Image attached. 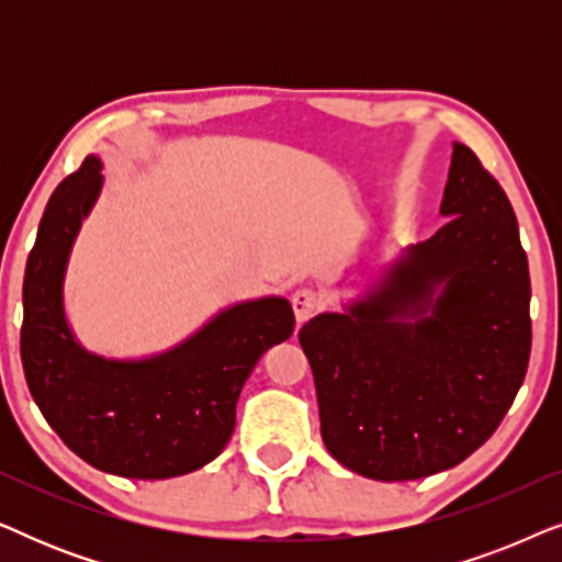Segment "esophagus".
Segmentation results:
<instances>
[{
	"label": "esophagus",
	"instance_id": "obj_1",
	"mask_svg": "<svg viewBox=\"0 0 562 562\" xmlns=\"http://www.w3.org/2000/svg\"><path fill=\"white\" fill-rule=\"evenodd\" d=\"M291 306H294L296 322H306L319 312L322 296L314 289H299L294 291V296H291Z\"/></svg>",
	"mask_w": 562,
	"mask_h": 562
}]
</instances>
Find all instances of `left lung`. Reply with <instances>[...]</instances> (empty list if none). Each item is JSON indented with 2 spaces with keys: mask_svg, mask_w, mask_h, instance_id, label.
I'll return each mask as SVG.
<instances>
[{
  "mask_svg": "<svg viewBox=\"0 0 562 562\" xmlns=\"http://www.w3.org/2000/svg\"><path fill=\"white\" fill-rule=\"evenodd\" d=\"M440 212L448 222L368 302L299 329L322 440L366 479L414 481L463 463L502 425L529 366L532 286L517 217L463 143Z\"/></svg>",
  "mask_w": 562,
  "mask_h": 562,
  "instance_id": "left-lung-1",
  "label": "left lung"
}]
</instances>
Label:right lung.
I'll return each instance as SVG.
<instances>
[{
  "instance_id": "1",
  "label": "right lung",
  "mask_w": 562,
  "mask_h": 562,
  "mask_svg": "<svg viewBox=\"0 0 562 562\" xmlns=\"http://www.w3.org/2000/svg\"><path fill=\"white\" fill-rule=\"evenodd\" d=\"M97 156L45 206L22 283L20 356L37 409L89 465L125 479H173L225 450L237 396L268 348L289 340L286 299L237 304L166 356L117 363L68 333L60 286L68 250L102 189Z\"/></svg>"
}]
</instances>
